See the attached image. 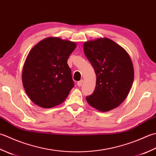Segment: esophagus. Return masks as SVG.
I'll return each instance as SVG.
<instances>
[{
  "instance_id": "esophagus-1",
  "label": "esophagus",
  "mask_w": 156,
  "mask_h": 156,
  "mask_svg": "<svg viewBox=\"0 0 156 156\" xmlns=\"http://www.w3.org/2000/svg\"><path fill=\"white\" fill-rule=\"evenodd\" d=\"M82 84H83V80H81L80 81H78V83H77L78 87H81L82 85Z\"/></svg>"
}]
</instances>
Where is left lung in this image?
Wrapping results in <instances>:
<instances>
[{
	"label": "left lung",
	"mask_w": 156,
	"mask_h": 156,
	"mask_svg": "<svg viewBox=\"0 0 156 156\" xmlns=\"http://www.w3.org/2000/svg\"><path fill=\"white\" fill-rule=\"evenodd\" d=\"M85 55L95 72L96 86L87 101L101 112L117 108L126 98L134 80L132 60L127 52L109 38L84 43Z\"/></svg>",
	"instance_id": "1"
}]
</instances>
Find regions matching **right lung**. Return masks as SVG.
I'll return each instance as SVG.
<instances>
[{"instance_id":"right-lung-1","label":"right lung","mask_w":156,"mask_h":156,"mask_svg":"<svg viewBox=\"0 0 156 156\" xmlns=\"http://www.w3.org/2000/svg\"><path fill=\"white\" fill-rule=\"evenodd\" d=\"M76 44L49 37L36 44L27 56L22 71L24 89L32 101L51 108L63 103L74 87L67 63Z\"/></svg>"}]
</instances>
